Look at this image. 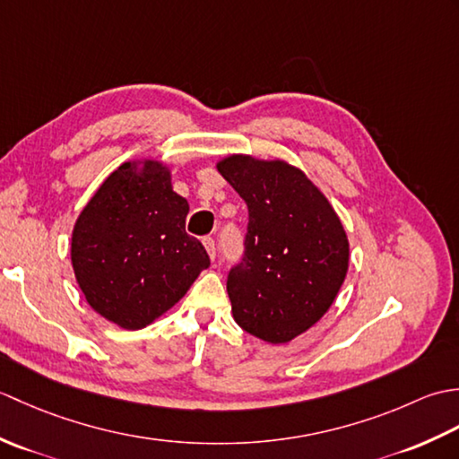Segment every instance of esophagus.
Returning a JSON list of instances; mask_svg holds the SVG:
<instances>
[{
    "label": "esophagus",
    "instance_id": "obj_1",
    "mask_svg": "<svg viewBox=\"0 0 459 459\" xmlns=\"http://www.w3.org/2000/svg\"><path fill=\"white\" fill-rule=\"evenodd\" d=\"M203 245H204V248H207L211 260L217 258V248H214V240H212V237H204V238H203Z\"/></svg>",
    "mask_w": 459,
    "mask_h": 459
}]
</instances>
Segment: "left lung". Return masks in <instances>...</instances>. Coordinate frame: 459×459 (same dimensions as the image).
I'll return each instance as SVG.
<instances>
[{
  "mask_svg": "<svg viewBox=\"0 0 459 459\" xmlns=\"http://www.w3.org/2000/svg\"><path fill=\"white\" fill-rule=\"evenodd\" d=\"M217 169L248 207L245 250L227 278L232 316L247 333L288 343L324 317L343 284V224L306 173L284 161L230 155Z\"/></svg>",
  "mask_w": 459,
  "mask_h": 459,
  "instance_id": "8db88e82",
  "label": "left lung"
}]
</instances>
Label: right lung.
<instances>
[{"mask_svg": "<svg viewBox=\"0 0 459 459\" xmlns=\"http://www.w3.org/2000/svg\"><path fill=\"white\" fill-rule=\"evenodd\" d=\"M189 204L160 161L122 163L82 209L71 260L94 311L124 329L165 314L204 268L207 250L185 232Z\"/></svg>", "mask_w": 459, "mask_h": 459, "instance_id": "right-lung-1", "label": "right lung"}]
</instances>
